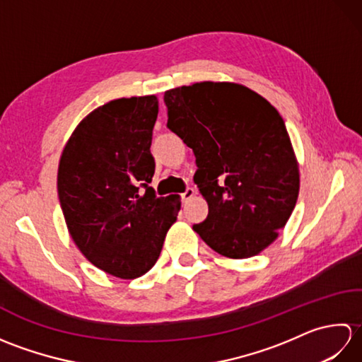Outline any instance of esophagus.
Wrapping results in <instances>:
<instances>
[{"label":"esophagus","mask_w":362,"mask_h":362,"mask_svg":"<svg viewBox=\"0 0 362 362\" xmlns=\"http://www.w3.org/2000/svg\"><path fill=\"white\" fill-rule=\"evenodd\" d=\"M194 194H196V191H194L193 188H187V189H185V193H182V194H180V197H182V201H183V202H188L189 199H193V197H194Z\"/></svg>","instance_id":"1"}]
</instances>
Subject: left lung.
<instances>
[{"instance_id":"left-lung-1","label":"left lung","mask_w":362,"mask_h":362,"mask_svg":"<svg viewBox=\"0 0 362 362\" xmlns=\"http://www.w3.org/2000/svg\"><path fill=\"white\" fill-rule=\"evenodd\" d=\"M165 104L168 127L194 152V183L209 204L194 232L227 258L258 255L298 197V163L280 113L235 82L168 90Z\"/></svg>"}]
</instances>
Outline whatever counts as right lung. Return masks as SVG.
Masks as SVG:
<instances>
[{"mask_svg": "<svg viewBox=\"0 0 362 362\" xmlns=\"http://www.w3.org/2000/svg\"><path fill=\"white\" fill-rule=\"evenodd\" d=\"M157 115L153 95L98 107L74 129L59 161L68 232L91 264L119 279H136L157 263L180 210L179 196L157 197L149 187Z\"/></svg>", "mask_w": 362, "mask_h": 362, "instance_id": "obj_1", "label": "right lung"}]
</instances>
